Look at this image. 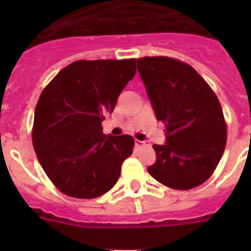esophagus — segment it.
I'll list each match as a JSON object with an SVG mask.
<instances>
[{
    "instance_id": "esophagus-1",
    "label": "esophagus",
    "mask_w": 251,
    "mask_h": 251,
    "mask_svg": "<svg viewBox=\"0 0 251 251\" xmlns=\"http://www.w3.org/2000/svg\"><path fill=\"white\" fill-rule=\"evenodd\" d=\"M134 145H135V147H142V146H145V142L138 141V139H135V142H134Z\"/></svg>"
}]
</instances>
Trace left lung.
<instances>
[{
  "label": "left lung",
  "mask_w": 251,
  "mask_h": 251,
  "mask_svg": "<svg viewBox=\"0 0 251 251\" xmlns=\"http://www.w3.org/2000/svg\"><path fill=\"white\" fill-rule=\"evenodd\" d=\"M156 120L165 124V145H153L149 173L177 190L199 186L214 173L226 143L222 105L207 82L171 57L137 60Z\"/></svg>",
  "instance_id": "8db88e82"
}]
</instances>
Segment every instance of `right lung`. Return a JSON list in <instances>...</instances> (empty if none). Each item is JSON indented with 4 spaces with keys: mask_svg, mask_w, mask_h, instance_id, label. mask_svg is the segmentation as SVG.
Returning a JSON list of instances; mask_svg holds the SVG:
<instances>
[{
    "mask_svg": "<svg viewBox=\"0 0 251 251\" xmlns=\"http://www.w3.org/2000/svg\"><path fill=\"white\" fill-rule=\"evenodd\" d=\"M137 73L135 58L75 61L41 92L32 143L39 163L64 194L100 197L116 185L133 153L130 135H105L101 122Z\"/></svg>",
    "mask_w": 251,
    "mask_h": 251,
    "instance_id": "obj_1",
    "label": "right lung"
}]
</instances>
